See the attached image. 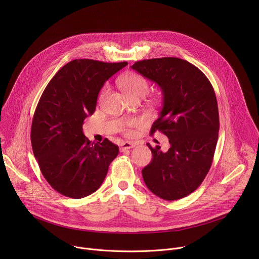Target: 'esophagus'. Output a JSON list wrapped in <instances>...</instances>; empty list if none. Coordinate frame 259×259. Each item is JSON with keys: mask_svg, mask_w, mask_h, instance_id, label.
<instances>
[{"mask_svg": "<svg viewBox=\"0 0 259 259\" xmlns=\"http://www.w3.org/2000/svg\"><path fill=\"white\" fill-rule=\"evenodd\" d=\"M134 145H135V143H133V142L125 141V142H123V143L121 144L120 151H121V152H124V151H126V150H130V149H132V147H133Z\"/></svg>", "mask_w": 259, "mask_h": 259, "instance_id": "34e87169", "label": "esophagus"}]
</instances>
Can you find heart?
<instances>
[{"label":"heart","mask_w":259,"mask_h":259,"mask_svg":"<svg viewBox=\"0 0 259 259\" xmlns=\"http://www.w3.org/2000/svg\"><path fill=\"white\" fill-rule=\"evenodd\" d=\"M120 85L123 89V91L126 93V95L130 99L134 98H143L147 93L150 91V83L147 81L143 76L139 75V73H129V75H126L121 78L120 80ZM106 93V89L104 88L102 92L100 93L99 100L102 101ZM141 125V122L136 119L132 120H127L123 123L121 130L125 133H130V129L139 127Z\"/></svg>","instance_id":"obj_1"}]
</instances>
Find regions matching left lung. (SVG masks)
<instances>
[{"mask_svg": "<svg viewBox=\"0 0 259 259\" xmlns=\"http://www.w3.org/2000/svg\"><path fill=\"white\" fill-rule=\"evenodd\" d=\"M131 67L162 89L163 108L151 134L160 131L170 143L166 153L147 143L153 160L142 169L143 180L161 199H182L200 187L212 165L219 131L214 89L203 71L180 58L144 59Z\"/></svg>", "mask_w": 259, "mask_h": 259, "instance_id": "1", "label": "left lung"}]
</instances>
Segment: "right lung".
Here are the masks:
<instances>
[{"label":"right lung","instance_id":"1","mask_svg":"<svg viewBox=\"0 0 259 259\" xmlns=\"http://www.w3.org/2000/svg\"><path fill=\"white\" fill-rule=\"evenodd\" d=\"M128 64L75 59L63 65L45 88L34 110L30 140L34 158L59 194L81 199L96 192L119 146L105 138L91 142L84 120L95 112L105 81Z\"/></svg>","mask_w":259,"mask_h":259}]
</instances>
